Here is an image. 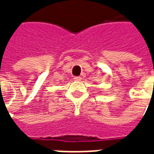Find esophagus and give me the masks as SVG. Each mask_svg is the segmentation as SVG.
Returning <instances> with one entry per match:
<instances>
[{
    "mask_svg": "<svg viewBox=\"0 0 154 154\" xmlns=\"http://www.w3.org/2000/svg\"><path fill=\"white\" fill-rule=\"evenodd\" d=\"M73 79L75 81H76V82H79V81H81L82 80V77H78V76H77V77H73Z\"/></svg>",
    "mask_w": 154,
    "mask_h": 154,
    "instance_id": "34e87169",
    "label": "esophagus"
}]
</instances>
